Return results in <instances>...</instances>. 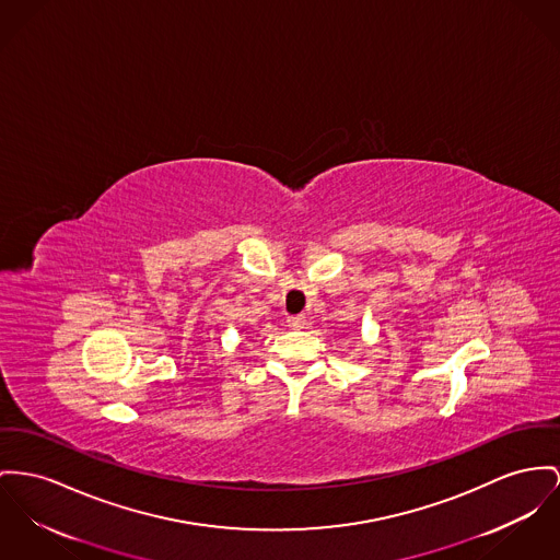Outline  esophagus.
Returning <instances> with one entry per match:
<instances>
[{"instance_id":"1","label":"esophagus","mask_w":560,"mask_h":560,"mask_svg":"<svg viewBox=\"0 0 560 560\" xmlns=\"http://www.w3.org/2000/svg\"><path fill=\"white\" fill-rule=\"evenodd\" d=\"M287 323H289L291 329H303L305 327V316H301V314L299 316H289Z\"/></svg>"}]
</instances>
